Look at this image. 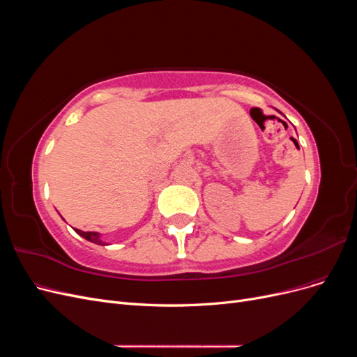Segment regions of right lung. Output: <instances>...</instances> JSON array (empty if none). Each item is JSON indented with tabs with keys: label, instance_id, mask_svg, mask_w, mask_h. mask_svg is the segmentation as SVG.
Returning a JSON list of instances; mask_svg holds the SVG:
<instances>
[{
	"label": "right lung",
	"instance_id": "1",
	"mask_svg": "<svg viewBox=\"0 0 357 357\" xmlns=\"http://www.w3.org/2000/svg\"><path fill=\"white\" fill-rule=\"evenodd\" d=\"M75 232H77L79 235H82L83 238H86L88 241H91V243L100 244V245H104V244H105L104 241H101L98 232H83V231H80V229H75Z\"/></svg>",
	"mask_w": 357,
	"mask_h": 357
}]
</instances>
